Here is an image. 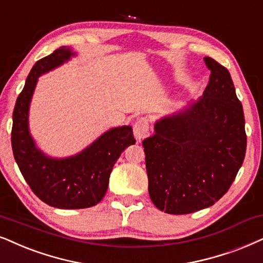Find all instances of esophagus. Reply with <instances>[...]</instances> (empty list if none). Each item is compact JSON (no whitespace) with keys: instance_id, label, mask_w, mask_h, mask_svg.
Segmentation results:
<instances>
[{"instance_id":"esophagus-1","label":"esophagus","mask_w":263,"mask_h":263,"mask_svg":"<svg viewBox=\"0 0 263 263\" xmlns=\"http://www.w3.org/2000/svg\"><path fill=\"white\" fill-rule=\"evenodd\" d=\"M134 135L137 141H142L149 136V121L147 118H141L135 122Z\"/></svg>"}]
</instances>
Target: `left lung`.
I'll list each match as a JSON object with an SVG mask.
<instances>
[{
  "label": "left lung",
  "instance_id": "1",
  "mask_svg": "<svg viewBox=\"0 0 263 263\" xmlns=\"http://www.w3.org/2000/svg\"><path fill=\"white\" fill-rule=\"evenodd\" d=\"M204 62L211 71L204 96L159 120L142 143L149 195L167 214H192L220 200L247 152L244 111L231 74L215 59Z\"/></svg>",
  "mask_w": 263,
  "mask_h": 263
}]
</instances>
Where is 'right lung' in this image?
Segmentation results:
<instances>
[{
  "mask_svg": "<svg viewBox=\"0 0 263 263\" xmlns=\"http://www.w3.org/2000/svg\"><path fill=\"white\" fill-rule=\"evenodd\" d=\"M74 55L62 46L32 66L13 110L12 149L23 177L43 202L58 209H86L105 195L112 166L136 139L131 126L111 128L80 154L66 159L47 158L35 147L28 127L29 104L37 78Z\"/></svg>",
  "mask_w": 263,
  "mask_h": 263,
  "instance_id": "1",
  "label": "right lung"
}]
</instances>
